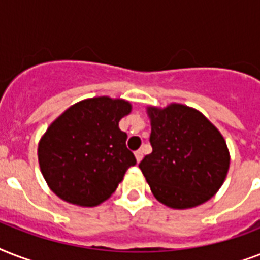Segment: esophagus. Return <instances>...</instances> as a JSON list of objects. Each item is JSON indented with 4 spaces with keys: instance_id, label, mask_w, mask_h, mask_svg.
<instances>
[{
    "instance_id": "34e87169",
    "label": "esophagus",
    "mask_w": 260,
    "mask_h": 260,
    "mask_svg": "<svg viewBox=\"0 0 260 260\" xmlns=\"http://www.w3.org/2000/svg\"><path fill=\"white\" fill-rule=\"evenodd\" d=\"M135 156H136V160H138V163L140 162L143 159V151L142 150H138L136 152H135Z\"/></svg>"
}]
</instances>
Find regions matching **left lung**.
I'll use <instances>...</instances> for the list:
<instances>
[{"mask_svg": "<svg viewBox=\"0 0 260 260\" xmlns=\"http://www.w3.org/2000/svg\"><path fill=\"white\" fill-rule=\"evenodd\" d=\"M152 152L139 167L159 202L173 209L201 205L225 181L230 151L220 131L190 106H148Z\"/></svg>", "mask_w": 260, "mask_h": 260, "instance_id": "8db88e82", "label": "left lung"}]
</instances>
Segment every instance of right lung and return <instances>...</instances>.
<instances>
[{
	"label": "right lung",
	"instance_id": "add662e5",
	"mask_svg": "<svg viewBox=\"0 0 260 260\" xmlns=\"http://www.w3.org/2000/svg\"><path fill=\"white\" fill-rule=\"evenodd\" d=\"M125 100L94 97L64 110L38 147L47 185L63 201L95 206L114 193L124 174L136 165L118 121L131 113Z\"/></svg>",
	"mask_w": 260,
	"mask_h": 260
}]
</instances>
